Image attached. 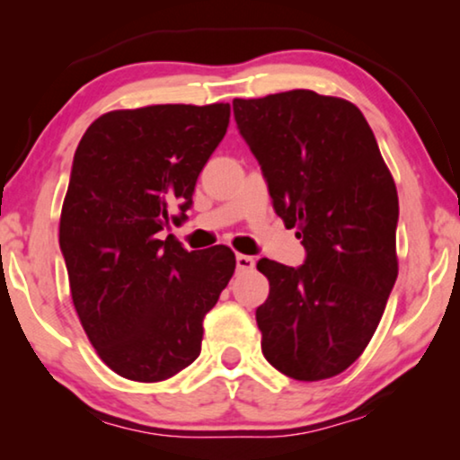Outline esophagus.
I'll list each match as a JSON object with an SVG mask.
<instances>
[{
  "label": "esophagus",
  "mask_w": 460,
  "mask_h": 460,
  "mask_svg": "<svg viewBox=\"0 0 460 460\" xmlns=\"http://www.w3.org/2000/svg\"><path fill=\"white\" fill-rule=\"evenodd\" d=\"M253 268H255L253 257L243 255V253L236 255V270H238V272H249V270H253Z\"/></svg>",
  "instance_id": "obj_1"
}]
</instances>
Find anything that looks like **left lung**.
<instances>
[{
  "label": "left lung",
  "mask_w": 460,
  "mask_h": 460,
  "mask_svg": "<svg viewBox=\"0 0 460 460\" xmlns=\"http://www.w3.org/2000/svg\"><path fill=\"white\" fill-rule=\"evenodd\" d=\"M238 131L274 211L305 247L299 268L260 260L261 351L297 381L331 379L373 339L398 279V190L356 104L312 90L236 98Z\"/></svg>",
  "instance_id": "left-lung-1"
}]
</instances>
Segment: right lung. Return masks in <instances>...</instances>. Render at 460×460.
<instances>
[{"instance_id":"1","label":"right lung","mask_w":460,"mask_h":460,"mask_svg":"<svg viewBox=\"0 0 460 460\" xmlns=\"http://www.w3.org/2000/svg\"><path fill=\"white\" fill-rule=\"evenodd\" d=\"M228 123L224 102L111 111L75 150L60 251L87 339L125 379L156 383L190 367L205 314L234 274L224 244L186 251L172 234L161 241L186 219Z\"/></svg>"}]
</instances>
